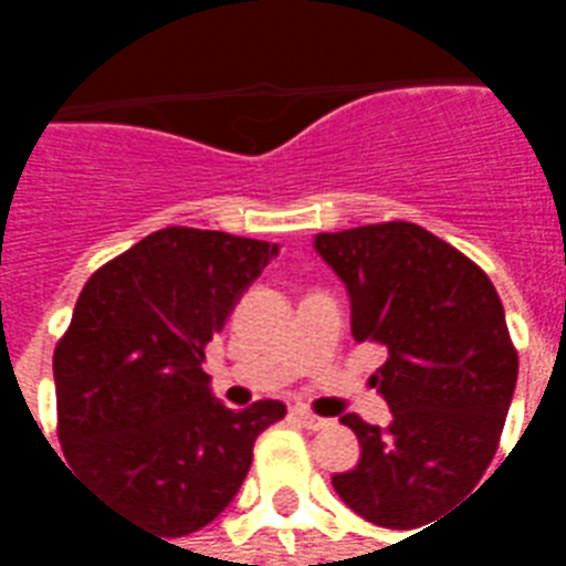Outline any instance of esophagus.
<instances>
[{"mask_svg": "<svg viewBox=\"0 0 566 566\" xmlns=\"http://www.w3.org/2000/svg\"><path fill=\"white\" fill-rule=\"evenodd\" d=\"M291 416H294L296 421H300V424L306 427V430H324V427L331 424L327 418L315 416V412H308V409H303V406H296V409H294V412H291Z\"/></svg>", "mask_w": 566, "mask_h": 566, "instance_id": "obj_1", "label": "esophagus"}]
</instances>
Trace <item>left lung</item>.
<instances>
[{
	"label": "left lung",
	"mask_w": 566,
	"mask_h": 566,
	"mask_svg": "<svg viewBox=\"0 0 566 566\" xmlns=\"http://www.w3.org/2000/svg\"><path fill=\"white\" fill-rule=\"evenodd\" d=\"M315 251L348 287L352 336L388 352L369 381L394 416L343 418L360 461L333 488L360 518L412 531L454 510L497 454L518 379L503 303L479 263L418 223L318 233Z\"/></svg>",
	"instance_id": "8db88e82"
}]
</instances>
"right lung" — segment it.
Returning a JSON list of instances; mask_svg holds the SVG:
<instances>
[{
	"label": "right lung",
	"instance_id": "add662e5",
	"mask_svg": "<svg viewBox=\"0 0 566 566\" xmlns=\"http://www.w3.org/2000/svg\"><path fill=\"white\" fill-rule=\"evenodd\" d=\"M279 248L166 227L93 272L54 348L56 437L108 510L150 536L214 522L284 403L242 412L209 391L206 345ZM163 539V543H166Z\"/></svg>",
	"mask_w": 566,
	"mask_h": 566
}]
</instances>
